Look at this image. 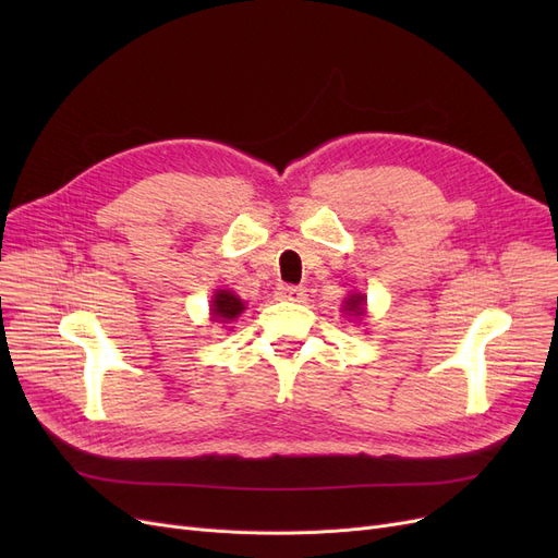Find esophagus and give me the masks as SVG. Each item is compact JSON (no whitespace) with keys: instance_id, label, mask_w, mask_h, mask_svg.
Here are the masks:
<instances>
[{"instance_id":"1","label":"esophagus","mask_w":558,"mask_h":558,"mask_svg":"<svg viewBox=\"0 0 558 558\" xmlns=\"http://www.w3.org/2000/svg\"><path fill=\"white\" fill-rule=\"evenodd\" d=\"M279 300H289V302H305L307 291L302 286H291V283H281L277 289Z\"/></svg>"}]
</instances>
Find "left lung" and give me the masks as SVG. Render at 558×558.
I'll return each instance as SVG.
<instances>
[{
    "instance_id": "left-lung-1",
    "label": "left lung",
    "mask_w": 558,
    "mask_h": 558,
    "mask_svg": "<svg viewBox=\"0 0 558 558\" xmlns=\"http://www.w3.org/2000/svg\"><path fill=\"white\" fill-rule=\"evenodd\" d=\"M344 310H349V312H353V314H363V295H351L349 300H347V305H344Z\"/></svg>"
}]
</instances>
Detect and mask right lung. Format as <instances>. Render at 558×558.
<instances>
[{
	"label": "right lung",
	"mask_w": 558,
	"mask_h": 558,
	"mask_svg": "<svg viewBox=\"0 0 558 558\" xmlns=\"http://www.w3.org/2000/svg\"><path fill=\"white\" fill-rule=\"evenodd\" d=\"M242 312H244V302L232 291H218L211 300L214 320H223V324H228V320L238 318Z\"/></svg>",
	"instance_id": "right-lung-1"
}]
</instances>
